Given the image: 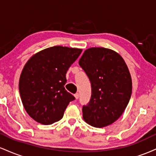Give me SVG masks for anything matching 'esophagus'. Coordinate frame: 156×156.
Instances as JSON below:
<instances>
[{
  "label": "esophagus",
  "mask_w": 156,
  "mask_h": 156,
  "mask_svg": "<svg viewBox=\"0 0 156 156\" xmlns=\"http://www.w3.org/2000/svg\"><path fill=\"white\" fill-rule=\"evenodd\" d=\"M74 97L76 99H78V98H79V94H78V93H76V94H74Z\"/></svg>",
  "instance_id": "esophagus-1"
}]
</instances>
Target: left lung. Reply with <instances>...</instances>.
<instances>
[{"mask_svg": "<svg viewBox=\"0 0 156 156\" xmlns=\"http://www.w3.org/2000/svg\"><path fill=\"white\" fill-rule=\"evenodd\" d=\"M79 65L92 86L88 105L82 108L86 122L103 128L117 121L129 103L132 80L122 57L113 50L90 48L86 50Z\"/></svg>", "mask_w": 156, "mask_h": 156, "instance_id": "obj_1", "label": "left lung"}]
</instances>
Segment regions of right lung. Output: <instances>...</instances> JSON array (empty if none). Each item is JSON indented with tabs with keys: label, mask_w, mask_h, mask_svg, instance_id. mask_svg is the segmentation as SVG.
Here are the masks:
<instances>
[{
	"label": "right lung",
	"mask_w": 156,
	"mask_h": 156,
	"mask_svg": "<svg viewBox=\"0 0 156 156\" xmlns=\"http://www.w3.org/2000/svg\"><path fill=\"white\" fill-rule=\"evenodd\" d=\"M82 49L53 46L33 55L23 67L19 91L25 110L42 125H51L64 116L74 96L64 88L66 73Z\"/></svg>",
	"instance_id": "1"
}]
</instances>
